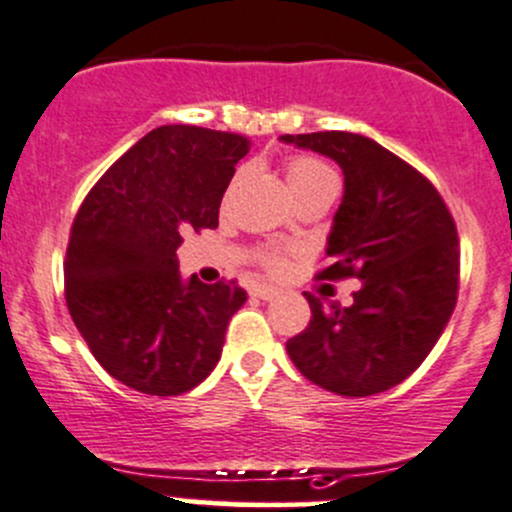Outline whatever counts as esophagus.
<instances>
[{
  "instance_id": "obj_1",
  "label": "esophagus",
  "mask_w": 512,
  "mask_h": 512,
  "mask_svg": "<svg viewBox=\"0 0 512 512\" xmlns=\"http://www.w3.org/2000/svg\"><path fill=\"white\" fill-rule=\"evenodd\" d=\"M251 293L258 298H263V301H273V298L278 296V288L268 286V283H256V286L251 288Z\"/></svg>"
}]
</instances>
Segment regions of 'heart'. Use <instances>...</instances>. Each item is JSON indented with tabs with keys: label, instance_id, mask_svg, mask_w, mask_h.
<instances>
[{
	"label": "heart",
	"instance_id": "1",
	"mask_svg": "<svg viewBox=\"0 0 512 512\" xmlns=\"http://www.w3.org/2000/svg\"><path fill=\"white\" fill-rule=\"evenodd\" d=\"M286 179L293 194H301V191L313 189L318 184H336V174H333L331 166H326L318 159H311V156H296V159L288 161ZM266 263L271 268H276L278 256H268Z\"/></svg>",
	"mask_w": 512,
	"mask_h": 512
}]
</instances>
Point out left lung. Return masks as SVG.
I'll use <instances>...</instances> for the list:
<instances>
[{
	"instance_id": "obj_1",
	"label": "left lung",
	"mask_w": 512,
	"mask_h": 512,
	"mask_svg": "<svg viewBox=\"0 0 512 512\" xmlns=\"http://www.w3.org/2000/svg\"><path fill=\"white\" fill-rule=\"evenodd\" d=\"M286 144L343 169L318 278H361L351 306L306 293L311 321L288 338L293 366L338 396L366 398L406 381L443 333L458 298L460 249L448 206L421 171L351 131L286 134Z\"/></svg>"
}]
</instances>
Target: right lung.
Segmentation results:
<instances>
[{
    "instance_id": "add662e5",
    "label": "right lung",
    "mask_w": 512,
    "mask_h": 512,
    "mask_svg": "<svg viewBox=\"0 0 512 512\" xmlns=\"http://www.w3.org/2000/svg\"><path fill=\"white\" fill-rule=\"evenodd\" d=\"M241 134L171 124L136 141L86 194L64 261L69 313L109 376L146 396H181L216 368L244 306L236 281H184L186 231L216 229L249 154Z\"/></svg>"
}]
</instances>
